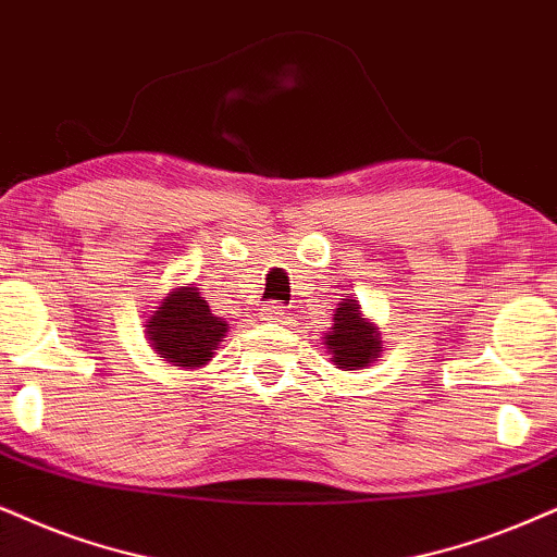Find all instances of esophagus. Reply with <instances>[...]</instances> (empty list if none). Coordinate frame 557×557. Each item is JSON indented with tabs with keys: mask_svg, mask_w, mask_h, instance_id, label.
Segmentation results:
<instances>
[{
	"mask_svg": "<svg viewBox=\"0 0 557 557\" xmlns=\"http://www.w3.org/2000/svg\"><path fill=\"white\" fill-rule=\"evenodd\" d=\"M287 315H290V313H287L285 306H280V302H264V306H262V319L264 321L283 323Z\"/></svg>",
	"mask_w": 557,
	"mask_h": 557,
	"instance_id": "34e87169",
	"label": "esophagus"
}]
</instances>
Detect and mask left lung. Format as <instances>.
I'll list each match as a JSON object with an SVG mask.
<instances>
[{"instance_id":"1","label":"left lung","mask_w":557,"mask_h":557,"mask_svg":"<svg viewBox=\"0 0 557 557\" xmlns=\"http://www.w3.org/2000/svg\"><path fill=\"white\" fill-rule=\"evenodd\" d=\"M323 344L331 351V362L339 364V370H362L377 360L383 351L380 331L360 311V302L344 295L339 308L334 311V326Z\"/></svg>"}]
</instances>
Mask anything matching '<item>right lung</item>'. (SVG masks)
I'll list each match as a JSON object with an SVG mask.
<instances>
[{"mask_svg": "<svg viewBox=\"0 0 557 557\" xmlns=\"http://www.w3.org/2000/svg\"><path fill=\"white\" fill-rule=\"evenodd\" d=\"M228 323L210 313L197 287H174L159 311L146 321V339L169 364L197 370L210 362L218 344L226 339Z\"/></svg>", "mask_w": 557, "mask_h": 557, "instance_id": "obj_1", "label": "right lung"}]
</instances>
